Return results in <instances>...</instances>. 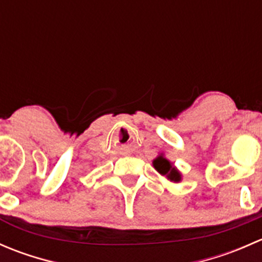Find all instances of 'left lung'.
<instances>
[{
    "instance_id": "1",
    "label": "left lung",
    "mask_w": 262,
    "mask_h": 262,
    "mask_svg": "<svg viewBox=\"0 0 262 262\" xmlns=\"http://www.w3.org/2000/svg\"><path fill=\"white\" fill-rule=\"evenodd\" d=\"M153 166H155V168L161 173V175L166 176V178L170 179L171 181L179 182L181 180L180 172H179L166 158H163L162 156H160V157H157L153 161Z\"/></svg>"
}]
</instances>
